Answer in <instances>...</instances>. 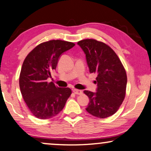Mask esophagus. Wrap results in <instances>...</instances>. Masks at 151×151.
I'll use <instances>...</instances> for the list:
<instances>
[{"label": "esophagus", "instance_id": "34e87169", "mask_svg": "<svg viewBox=\"0 0 151 151\" xmlns=\"http://www.w3.org/2000/svg\"><path fill=\"white\" fill-rule=\"evenodd\" d=\"M73 91V93H75L76 95H82V93H83V92L81 91V90H77V89H74Z\"/></svg>", "mask_w": 151, "mask_h": 151}]
</instances>
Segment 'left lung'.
I'll return each mask as SVG.
<instances>
[{"label":"left lung","mask_w":151,"mask_h":151,"mask_svg":"<svg viewBox=\"0 0 151 151\" xmlns=\"http://www.w3.org/2000/svg\"><path fill=\"white\" fill-rule=\"evenodd\" d=\"M78 44L86 54L90 72L97 74L96 93L83 92L90 99L86 110L98 118L110 116L124 100L127 83L124 67L114 50L103 42L86 39Z\"/></svg>","instance_id":"1"}]
</instances>
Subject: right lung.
<instances>
[{
  "instance_id": "add662e5",
  "label": "right lung",
  "mask_w": 151,
  "mask_h": 151,
  "mask_svg": "<svg viewBox=\"0 0 151 151\" xmlns=\"http://www.w3.org/2000/svg\"><path fill=\"white\" fill-rule=\"evenodd\" d=\"M74 46L66 41H48L37 45L24 60L19 88L27 106L37 118L47 119L56 116L71 95L69 88H58L53 82H47V79L56 68L61 54Z\"/></svg>"
}]
</instances>
